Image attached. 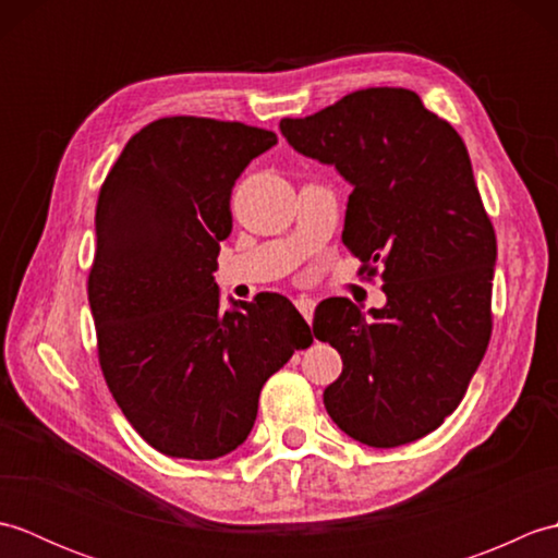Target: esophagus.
<instances>
[{
  "mask_svg": "<svg viewBox=\"0 0 558 558\" xmlns=\"http://www.w3.org/2000/svg\"><path fill=\"white\" fill-rule=\"evenodd\" d=\"M294 306H298L300 314L306 318V324L314 322V306H316V302L312 298H298V300H294Z\"/></svg>",
  "mask_w": 558,
  "mask_h": 558,
  "instance_id": "34e87169",
  "label": "esophagus"
}]
</instances>
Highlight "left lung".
Masks as SVG:
<instances>
[{
	"instance_id": "left-lung-1",
	"label": "left lung",
	"mask_w": 558,
	"mask_h": 558,
	"mask_svg": "<svg viewBox=\"0 0 558 558\" xmlns=\"http://www.w3.org/2000/svg\"><path fill=\"white\" fill-rule=\"evenodd\" d=\"M302 156L352 184L342 242L386 306L318 304L314 333L342 357L324 405L342 432L393 448L434 432L465 396L492 338L494 225L460 134L408 88H364L280 120Z\"/></svg>"
}]
</instances>
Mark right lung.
Wrapping results in <instances>:
<instances>
[{"label": "right lung", "mask_w": 558, "mask_h": 558, "mask_svg": "<svg viewBox=\"0 0 558 558\" xmlns=\"http://www.w3.org/2000/svg\"><path fill=\"white\" fill-rule=\"evenodd\" d=\"M276 144L242 122L162 117L100 186L88 272L98 362L129 424L170 458L244 444L260 388L314 342L290 300L266 292L222 312L213 280L236 177Z\"/></svg>", "instance_id": "add662e5"}]
</instances>
